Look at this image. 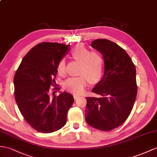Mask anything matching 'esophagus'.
<instances>
[{
    "label": "esophagus",
    "mask_w": 157,
    "mask_h": 157,
    "mask_svg": "<svg viewBox=\"0 0 157 157\" xmlns=\"http://www.w3.org/2000/svg\"><path fill=\"white\" fill-rule=\"evenodd\" d=\"M73 97H74L75 99H76V98H78V97H80V95H78L77 94H73Z\"/></svg>",
    "instance_id": "1"
}]
</instances>
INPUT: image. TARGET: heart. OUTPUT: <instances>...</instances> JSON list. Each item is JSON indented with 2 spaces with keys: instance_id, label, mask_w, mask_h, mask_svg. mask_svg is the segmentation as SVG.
<instances>
[{
  "instance_id": "heart-1",
  "label": "heart",
  "mask_w": 157,
  "mask_h": 157,
  "mask_svg": "<svg viewBox=\"0 0 157 157\" xmlns=\"http://www.w3.org/2000/svg\"><path fill=\"white\" fill-rule=\"evenodd\" d=\"M71 55L72 58L80 63L78 72L81 75L67 78L63 86L71 93H81L89 80L91 82H95L102 78L105 71V60L100 53L91 52L82 45L76 46L72 51ZM56 70L60 76L65 74L66 63L64 59L60 60Z\"/></svg>"
}]
</instances>
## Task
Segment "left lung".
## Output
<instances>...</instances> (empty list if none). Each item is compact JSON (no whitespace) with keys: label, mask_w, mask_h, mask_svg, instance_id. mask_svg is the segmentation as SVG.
Masks as SVG:
<instances>
[{"label":"left lung","mask_w":157,"mask_h":157,"mask_svg":"<svg viewBox=\"0 0 157 157\" xmlns=\"http://www.w3.org/2000/svg\"><path fill=\"white\" fill-rule=\"evenodd\" d=\"M91 47L105 60L104 75L92 92L98 97H86L85 120L90 127L111 131L127 119L137 94L136 68L131 57L117 44L97 39Z\"/></svg>","instance_id":"8db88e82"}]
</instances>
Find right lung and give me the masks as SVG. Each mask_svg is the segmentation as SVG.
<instances>
[{
  "instance_id": "1",
  "label": "right lung",
  "mask_w": 157,
  "mask_h": 157,
  "mask_svg": "<svg viewBox=\"0 0 157 157\" xmlns=\"http://www.w3.org/2000/svg\"><path fill=\"white\" fill-rule=\"evenodd\" d=\"M69 46L38 44L25 56L15 73L14 97L18 107L25 121L38 132H55L67 123L73 97L63 92L52 98L49 93L50 87L56 83L57 64L69 51ZM55 89L60 90V88Z\"/></svg>"
}]
</instances>
